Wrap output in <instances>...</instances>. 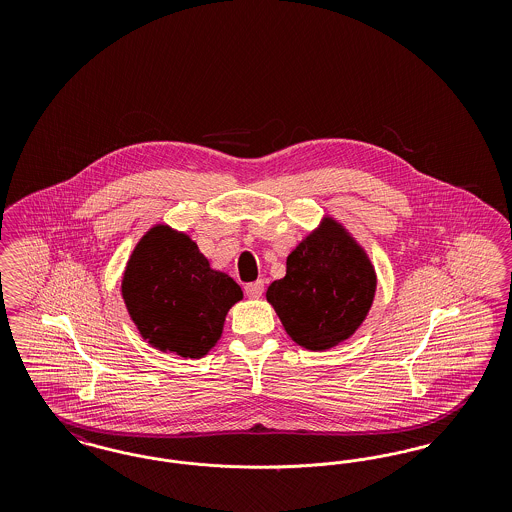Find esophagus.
Returning a JSON list of instances; mask_svg holds the SVG:
<instances>
[{"mask_svg": "<svg viewBox=\"0 0 512 512\" xmlns=\"http://www.w3.org/2000/svg\"><path fill=\"white\" fill-rule=\"evenodd\" d=\"M265 292V282L263 280H257V282H251L245 286V295L251 297V299H259Z\"/></svg>", "mask_w": 512, "mask_h": 512, "instance_id": "34e87169", "label": "esophagus"}]
</instances>
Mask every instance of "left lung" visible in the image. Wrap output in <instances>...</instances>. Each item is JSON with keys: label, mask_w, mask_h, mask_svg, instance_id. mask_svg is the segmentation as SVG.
Masks as SVG:
<instances>
[{"label": "left lung", "mask_w": 512, "mask_h": 512, "mask_svg": "<svg viewBox=\"0 0 512 512\" xmlns=\"http://www.w3.org/2000/svg\"><path fill=\"white\" fill-rule=\"evenodd\" d=\"M374 292L376 274L365 251L326 219L290 253L286 276L268 286L267 299L295 343L324 351L361 326Z\"/></svg>", "instance_id": "8db88e82"}]
</instances>
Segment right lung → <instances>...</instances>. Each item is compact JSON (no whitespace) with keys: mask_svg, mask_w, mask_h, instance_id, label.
I'll use <instances>...</instances> for the list:
<instances>
[{"mask_svg":"<svg viewBox=\"0 0 512 512\" xmlns=\"http://www.w3.org/2000/svg\"><path fill=\"white\" fill-rule=\"evenodd\" d=\"M242 288L213 270L197 245L169 226H155L136 245L122 278V297L142 336L163 351L203 357L222 334Z\"/></svg>","mask_w":512,"mask_h":512,"instance_id":"right-lung-1","label":"right lung"}]
</instances>
